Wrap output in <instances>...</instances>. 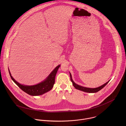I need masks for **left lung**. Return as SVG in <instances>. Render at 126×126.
Instances as JSON below:
<instances>
[{
    "mask_svg": "<svg viewBox=\"0 0 126 126\" xmlns=\"http://www.w3.org/2000/svg\"><path fill=\"white\" fill-rule=\"evenodd\" d=\"M70 73V78H71V82H72L73 85V86L77 90H79L85 92H87V93H96L98 91H99L100 90H101L102 88H103L108 83H109V82L110 81H108L107 82H106V83H105L104 84L102 85V86L97 87V88H87V87H85L83 86H81L80 85H79L77 84H76L73 80L72 78V75Z\"/></svg>",
    "mask_w": 126,
    "mask_h": 126,
    "instance_id": "1",
    "label": "left lung"
}]
</instances>
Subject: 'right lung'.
Listing matches in <instances>:
<instances>
[{
	"instance_id": "1",
	"label": "right lung",
	"mask_w": 126,
	"mask_h": 126,
	"mask_svg": "<svg viewBox=\"0 0 126 126\" xmlns=\"http://www.w3.org/2000/svg\"><path fill=\"white\" fill-rule=\"evenodd\" d=\"M60 65H58L54 69L47 77L40 83L34 85H25L17 82L11 76L8 69L9 75L13 81L18 86L22 91L31 96H39L44 94L50 91L55 83V78Z\"/></svg>"
}]
</instances>
